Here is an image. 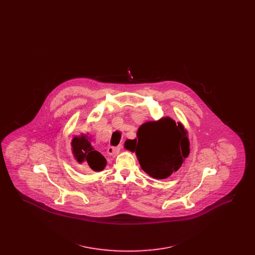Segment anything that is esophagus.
<instances>
[{
	"mask_svg": "<svg viewBox=\"0 0 255 255\" xmlns=\"http://www.w3.org/2000/svg\"><path fill=\"white\" fill-rule=\"evenodd\" d=\"M122 148V145L118 146V147H109L107 149V154H108V156H111V157H116L120 153Z\"/></svg>",
	"mask_w": 255,
	"mask_h": 255,
	"instance_id": "1",
	"label": "esophagus"
}]
</instances>
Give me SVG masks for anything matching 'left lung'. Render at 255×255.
<instances>
[{"label":"left lung","mask_w":255,"mask_h":255,"mask_svg":"<svg viewBox=\"0 0 255 255\" xmlns=\"http://www.w3.org/2000/svg\"><path fill=\"white\" fill-rule=\"evenodd\" d=\"M129 144L141 169L157 180L167 179L177 172L190 153L187 130L182 122L169 117L141 124Z\"/></svg>","instance_id":"obj_1"}]
</instances>
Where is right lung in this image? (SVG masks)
<instances>
[{"label":"right lung","instance_id":"1","mask_svg":"<svg viewBox=\"0 0 255 255\" xmlns=\"http://www.w3.org/2000/svg\"><path fill=\"white\" fill-rule=\"evenodd\" d=\"M73 158L78 164H87L96 172L106 167L107 160L92 145V136L89 133L74 135L71 142Z\"/></svg>","mask_w":255,"mask_h":255}]
</instances>
